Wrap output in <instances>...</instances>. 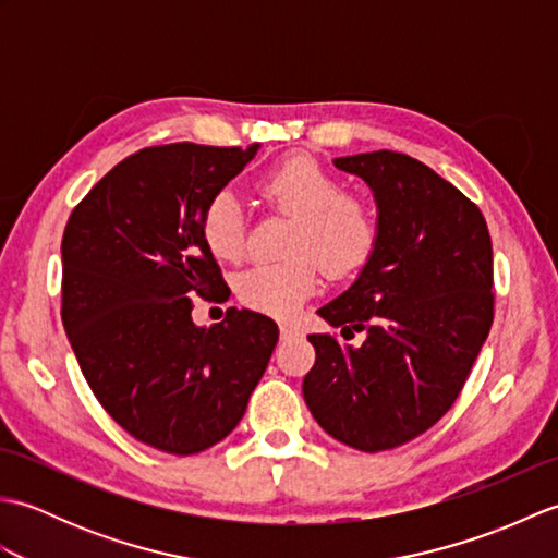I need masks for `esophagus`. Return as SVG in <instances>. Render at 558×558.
Listing matches in <instances>:
<instances>
[{
    "label": "esophagus",
    "instance_id": "1",
    "mask_svg": "<svg viewBox=\"0 0 558 558\" xmlns=\"http://www.w3.org/2000/svg\"><path fill=\"white\" fill-rule=\"evenodd\" d=\"M280 336L282 338H292V336H300V326H294V324H280Z\"/></svg>",
    "mask_w": 558,
    "mask_h": 558
}]
</instances>
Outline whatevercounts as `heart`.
I'll use <instances>...</instances> for the list:
<instances>
[{
    "instance_id": "1",
    "label": "heart",
    "mask_w": 558,
    "mask_h": 558,
    "mask_svg": "<svg viewBox=\"0 0 558 558\" xmlns=\"http://www.w3.org/2000/svg\"><path fill=\"white\" fill-rule=\"evenodd\" d=\"M258 192L272 208L298 220L290 254L280 264H260L236 282L248 310L292 316L316 290V259L330 278H345L369 260L378 240V216L369 196L340 189V180L310 156H290L260 177ZM204 242L220 260L236 264L246 254V220L240 201L220 192L201 218Z\"/></svg>"
}]
</instances>
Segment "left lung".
Returning a JSON list of instances; mask_svg holds the SVG:
<instances>
[{"instance_id": "8db88e82", "label": "left lung", "mask_w": 558, "mask_h": 558, "mask_svg": "<svg viewBox=\"0 0 558 558\" xmlns=\"http://www.w3.org/2000/svg\"><path fill=\"white\" fill-rule=\"evenodd\" d=\"M369 184L378 240L360 278L318 310L360 348L314 333L302 393L340 444L378 453L453 405L494 322L492 236L482 210L424 162L374 150L336 158Z\"/></svg>"}]
</instances>
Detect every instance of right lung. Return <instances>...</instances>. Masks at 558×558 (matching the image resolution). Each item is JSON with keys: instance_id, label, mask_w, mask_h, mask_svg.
<instances>
[{"instance_id": "right-lung-1", "label": "right lung", "mask_w": 558, "mask_h": 558, "mask_svg": "<svg viewBox=\"0 0 558 558\" xmlns=\"http://www.w3.org/2000/svg\"><path fill=\"white\" fill-rule=\"evenodd\" d=\"M256 150L189 141L138 150L64 228L62 322L81 372L124 432L165 453L222 441L278 342V324L248 310L232 306L210 328L192 322L194 298H230L201 218Z\"/></svg>"}]
</instances>
